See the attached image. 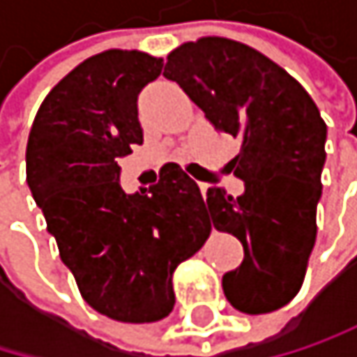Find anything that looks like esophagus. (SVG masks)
<instances>
[{
    "instance_id": "esophagus-1",
    "label": "esophagus",
    "mask_w": 357,
    "mask_h": 357,
    "mask_svg": "<svg viewBox=\"0 0 357 357\" xmlns=\"http://www.w3.org/2000/svg\"><path fill=\"white\" fill-rule=\"evenodd\" d=\"M199 188H201V192H203V197H205V192H208L210 184H199Z\"/></svg>"
}]
</instances>
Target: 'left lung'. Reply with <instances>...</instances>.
I'll use <instances>...</instances> for the list:
<instances>
[{
	"label": "left lung",
	"instance_id": "obj_1",
	"mask_svg": "<svg viewBox=\"0 0 357 357\" xmlns=\"http://www.w3.org/2000/svg\"><path fill=\"white\" fill-rule=\"evenodd\" d=\"M165 77L216 130L242 143L231 169L244 192L231 197L212 186L203 203L214 229L244 246V261L222 276V291L242 312L278 310L298 296L317 238L326 121L289 73L229 38L208 36L177 47Z\"/></svg>",
	"mask_w": 357,
	"mask_h": 357
}]
</instances>
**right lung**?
Returning <instances> with one entry per match:
<instances>
[{
    "label": "right lung",
    "mask_w": 357,
    "mask_h": 357,
    "mask_svg": "<svg viewBox=\"0 0 357 357\" xmlns=\"http://www.w3.org/2000/svg\"><path fill=\"white\" fill-rule=\"evenodd\" d=\"M162 59L109 49L79 63L40 105L27 139V184L83 300L124 324L173 310V272L208 240L201 190L180 165L126 195L117 160L143 143L137 98Z\"/></svg>",
    "instance_id": "right-lung-1"
}]
</instances>
